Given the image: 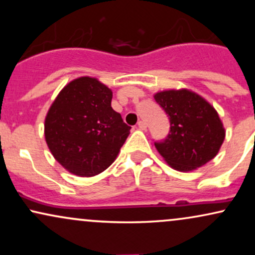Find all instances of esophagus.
Wrapping results in <instances>:
<instances>
[{
  "instance_id": "esophagus-1",
  "label": "esophagus",
  "mask_w": 255,
  "mask_h": 255,
  "mask_svg": "<svg viewBox=\"0 0 255 255\" xmlns=\"http://www.w3.org/2000/svg\"><path fill=\"white\" fill-rule=\"evenodd\" d=\"M137 127H139L141 130H145L147 126H146V122H144V121H139V122H137Z\"/></svg>"
}]
</instances>
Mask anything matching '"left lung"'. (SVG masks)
Listing matches in <instances>:
<instances>
[{
  "label": "left lung",
  "instance_id": "obj_1",
  "mask_svg": "<svg viewBox=\"0 0 255 255\" xmlns=\"http://www.w3.org/2000/svg\"><path fill=\"white\" fill-rule=\"evenodd\" d=\"M153 98L170 120L168 137L154 146L172 169L197 170L217 156L225 128L213 105L188 89L158 91Z\"/></svg>",
  "mask_w": 255,
  "mask_h": 255
}]
</instances>
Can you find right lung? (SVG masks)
<instances>
[{"label": "right lung", "mask_w": 255, "mask_h": 255, "mask_svg": "<svg viewBox=\"0 0 255 255\" xmlns=\"http://www.w3.org/2000/svg\"><path fill=\"white\" fill-rule=\"evenodd\" d=\"M113 91L93 77L68 83L46 113L44 136L55 159L80 177L103 172L119 156L130 127L111 108Z\"/></svg>", "instance_id": "obj_1"}]
</instances>
